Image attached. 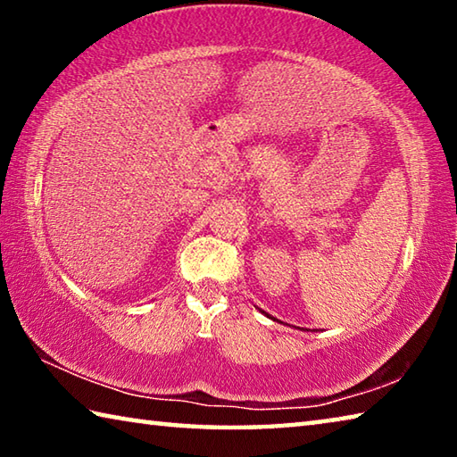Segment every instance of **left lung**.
<instances>
[{"label": "left lung", "mask_w": 457, "mask_h": 457, "mask_svg": "<svg viewBox=\"0 0 457 457\" xmlns=\"http://www.w3.org/2000/svg\"><path fill=\"white\" fill-rule=\"evenodd\" d=\"M262 314H266L268 319H272V320H278V319H274V316H270V314H268V312H264V311H262ZM303 330H304V328H303Z\"/></svg>", "instance_id": "8db88e82"}]
</instances>
